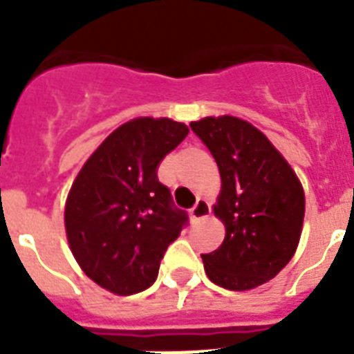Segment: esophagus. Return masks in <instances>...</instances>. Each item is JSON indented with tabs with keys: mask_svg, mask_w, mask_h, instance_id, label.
Wrapping results in <instances>:
<instances>
[{
	"mask_svg": "<svg viewBox=\"0 0 354 354\" xmlns=\"http://www.w3.org/2000/svg\"><path fill=\"white\" fill-rule=\"evenodd\" d=\"M211 213V205L207 200L198 198V202L194 204V207L191 209V216H193V221H202L205 216H209Z\"/></svg>",
	"mask_w": 354,
	"mask_h": 354,
	"instance_id": "esophagus-1",
	"label": "esophagus"
}]
</instances>
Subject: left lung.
<instances>
[{"label":"left lung","instance_id":"obj_1","mask_svg":"<svg viewBox=\"0 0 354 354\" xmlns=\"http://www.w3.org/2000/svg\"><path fill=\"white\" fill-rule=\"evenodd\" d=\"M221 172L213 213L226 227L218 250L202 255L205 274L227 290L274 279L301 239L305 193L296 172L259 128L233 115L191 122Z\"/></svg>","mask_w":354,"mask_h":354}]
</instances>
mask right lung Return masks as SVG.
Wrapping results in <instances>:
<instances>
[{"instance_id": "1", "label": "right lung", "mask_w": 354, "mask_h": 354, "mask_svg": "<svg viewBox=\"0 0 354 354\" xmlns=\"http://www.w3.org/2000/svg\"><path fill=\"white\" fill-rule=\"evenodd\" d=\"M187 133V124L169 118L130 119L75 178L64 209L69 250L104 290L130 296L149 288L180 236L187 215L158 182V165Z\"/></svg>"}]
</instances>
